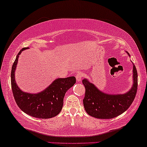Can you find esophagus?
Listing matches in <instances>:
<instances>
[{"label": "esophagus", "instance_id": "esophagus-1", "mask_svg": "<svg viewBox=\"0 0 147 147\" xmlns=\"http://www.w3.org/2000/svg\"><path fill=\"white\" fill-rule=\"evenodd\" d=\"M84 77V74L82 72H78L76 74V80L78 82H80Z\"/></svg>", "mask_w": 147, "mask_h": 147}]
</instances>
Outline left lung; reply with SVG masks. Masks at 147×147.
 <instances>
[{
    "label": "left lung",
    "mask_w": 147,
    "mask_h": 147,
    "mask_svg": "<svg viewBox=\"0 0 147 147\" xmlns=\"http://www.w3.org/2000/svg\"><path fill=\"white\" fill-rule=\"evenodd\" d=\"M134 84L127 93L118 95L104 94L88 80H82L86 88L84 106L90 116L100 119H110L120 115L130 107L135 98L138 86V74L133 64Z\"/></svg>",
    "instance_id": "8db88e82"
}]
</instances>
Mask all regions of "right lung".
<instances>
[{
	"instance_id": "obj_1",
	"label": "right lung",
	"mask_w": 147,
	"mask_h": 147,
	"mask_svg": "<svg viewBox=\"0 0 147 147\" xmlns=\"http://www.w3.org/2000/svg\"><path fill=\"white\" fill-rule=\"evenodd\" d=\"M28 48L24 47L19 51L12 66L11 88L14 98L20 109L29 116L43 119L54 117L61 112L65 92L74 85L76 79L74 76L59 78L44 91L36 94L22 92L15 82V71L19 55Z\"/></svg>"
}]
</instances>
